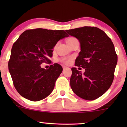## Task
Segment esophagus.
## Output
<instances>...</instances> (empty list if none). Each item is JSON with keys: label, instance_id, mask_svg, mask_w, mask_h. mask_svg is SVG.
Returning a JSON list of instances; mask_svg holds the SVG:
<instances>
[{"label": "esophagus", "instance_id": "1", "mask_svg": "<svg viewBox=\"0 0 127 127\" xmlns=\"http://www.w3.org/2000/svg\"><path fill=\"white\" fill-rule=\"evenodd\" d=\"M63 70H64L65 68H66V67L65 66H64V65H63Z\"/></svg>", "mask_w": 127, "mask_h": 127}]
</instances>
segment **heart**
<instances>
[{"label": "heart", "mask_w": 127, "mask_h": 127, "mask_svg": "<svg viewBox=\"0 0 127 127\" xmlns=\"http://www.w3.org/2000/svg\"><path fill=\"white\" fill-rule=\"evenodd\" d=\"M75 37H69V38L67 39V42L68 44V45H70L71 43H72L74 41V40H76ZM71 60V58H63V59H60V62L63 63L64 64H67L70 63Z\"/></svg>", "instance_id": "b5f03b06"}]
</instances>
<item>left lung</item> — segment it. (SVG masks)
<instances>
[{"mask_svg":"<svg viewBox=\"0 0 127 127\" xmlns=\"http://www.w3.org/2000/svg\"><path fill=\"white\" fill-rule=\"evenodd\" d=\"M65 31L79 40L81 52L75 65L85 70L82 73L76 67L72 68L71 88L84 100H95L108 90L114 79L118 56L113 42L95 27L85 26Z\"/></svg>","mask_w":127,"mask_h":127,"instance_id":"obj_1","label":"left lung"}]
</instances>
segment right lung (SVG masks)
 I'll use <instances>...</instances> for the list:
<instances>
[{"mask_svg":"<svg viewBox=\"0 0 127 127\" xmlns=\"http://www.w3.org/2000/svg\"><path fill=\"white\" fill-rule=\"evenodd\" d=\"M68 36L64 30L39 28L26 30L14 42L8 68L14 87L22 97L37 101L52 93L62 67L54 63L45 69L40 64H51L52 48Z\"/></svg>","mask_w":127,"mask_h":127,"instance_id":"1","label":"right lung"}]
</instances>
